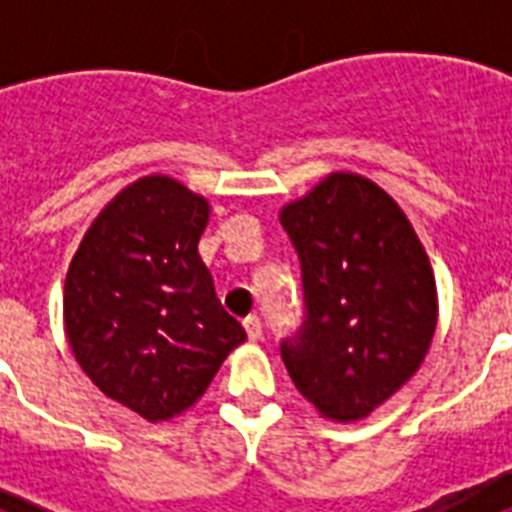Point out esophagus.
Returning <instances> with one entry per match:
<instances>
[{
    "label": "esophagus",
    "instance_id": "1",
    "mask_svg": "<svg viewBox=\"0 0 512 512\" xmlns=\"http://www.w3.org/2000/svg\"><path fill=\"white\" fill-rule=\"evenodd\" d=\"M244 329H247L249 340H260L263 337V321L255 313H249L247 319H244Z\"/></svg>",
    "mask_w": 512,
    "mask_h": 512
}]
</instances>
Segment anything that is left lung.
<instances>
[{"label": "left lung", "instance_id": "left-lung-1", "mask_svg": "<svg viewBox=\"0 0 512 512\" xmlns=\"http://www.w3.org/2000/svg\"><path fill=\"white\" fill-rule=\"evenodd\" d=\"M300 260L303 321L281 340L295 388L337 422L361 420L417 369L436 332V281L388 193L329 175L281 209Z\"/></svg>", "mask_w": 512, "mask_h": 512}]
</instances>
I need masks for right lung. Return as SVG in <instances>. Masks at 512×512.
I'll return each mask as SVG.
<instances>
[{
    "mask_svg": "<svg viewBox=\"0 0 512 512\" xmlns=\"http://www.w3.org/2000/svg\"><path fill=\"white\" fill-rule=\"evenodd\" d=\"M207 220V199L172 177H143L100 212L68 268L63 316L76 361L151 422L196 404L247 340L199 257Z\"/></svg>",
    "mask_w": 512,
    "mask_h": 512,
    "instance_id": "right-lung-1",
    "label": "right lung"
}]
</instances>
